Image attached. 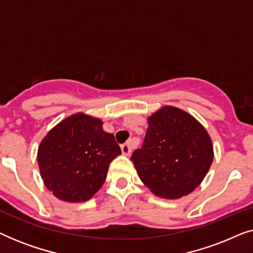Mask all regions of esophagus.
Here are the masks:
<instances>
[{"label":"esophagus","instance_id":"obj_1","mask_svg":"<svg viewBox=\"0 0 253 253\" xmlns=\"http://www.w3.org/2000/svg\"><path fill=\"white\" fill-rule=\"evenodd\" d=\"M121 150H122V153L124 155H129L131 153V151H132V141H127V143L123 144L122 146H121Z\"/></svg>","mask_w":253,"mask_h":253}]
</instances>
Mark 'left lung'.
<instances>
[{
    "label": "left lung",
    "instance_id": "8db88e82",
    "mask_svg": "<svg viewBox=\"0 0 253 253\" xmlns=\"http://www.w3.org/2000/svg\"><path fill=\"white\" fill-rule=\"evenodd\" d=\"M147 122L143 145L131 157L140 179L162 198L189 195L212 165L209 133L191 115L170 106L158 110Z\"/></svg>",
    "mask_w": 253,
    "mask_h": 253
}]
</instances>
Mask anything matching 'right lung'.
<instances>
[{
	"label": "right lung",
	"instance_id": "add662e5",
	"mask_svg": "<svg viewBox=\"0 0 253 253\" xmlns=\"http://www.w3.org/2000/svg\"><path fill=\"white\" fill-rule=\"evenodd\" d=\"M121 148L102 122L76 114L57 124L38 150L41 177L58 199L69 203L88 200L105 183L109 165Z\"/></svg>",
	"mask_w": 253,
	"mask_h": 253
}]
</instances>
